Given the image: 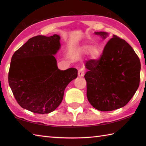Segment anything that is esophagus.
I'll list each match as a JSON object with an SVG mask.
<instances>
[{"label":"esophagus","instance_id":"1","mask_svg":"<svg viewBox=\"0 0 146 146\" xmlns=\"http://www.w3.org/2000/svg\"><path fill=\"white\" fill-rule=\"evenodd\" d=\"M85 75V70L83 69H80L78 71V75L80 77H82L84 76Z\"/></svg>","mask_w":146,"mask_h":146}]
</instances>
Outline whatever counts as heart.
Here are the masks:
<instances>
[{"label":"heart","instance_id":"heart-1","mask_svg":"<svg viewBox=\"0 0 146 146\" xmlns=\"http://www.w3.org/2000/svg\"><path fill=\"white\" fill-rule=\"evenodd\" d=\"M80 52L83 54H87L90 52L91 55L94 58H98L100 56V51L98 48L96 46H93V45L88 43L83 45L80 48Z\"/></svg>","mask_w":146,"mask_h":146}]
</instances>
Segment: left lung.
<instances>
[{"label": "left lung", "mask_w": 146, "mask_h": 146, "mask_svg": "<svg viewBox=\"0 0 146 146\" xmlns=\"http://www.w3.org/2000/svg\"><path fill=\"white\" fill-rule=\"evenodd\" d=\"M106 39V32H95ZM88 100L96 109L111 111L124 107L135 94L140 82L141 62L125 40L113 35L98 60L85 64Z\"/></svg>", "instance_id": "left-lung-1"}]
</instances>
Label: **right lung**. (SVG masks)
Listing matches in <instances>:
<instances>
[{"label":"right lung","mask_w":146,"mask_h":146,"mask_svg":"<svg viewBox=\"0 0 146 146\" xmlns=\"http://www.w3.org/2000/svg\"><path fill=\"white\" fill-rule=\"evenodd\" d=\"M60 36L29 39L12 57L8 80L17 103L37 113H49L61 103L64 92L78 76L71 68L60 70L54 55L60 49Z\"/></svg>","instance_id":"right-lung-1"}]
</instances>
